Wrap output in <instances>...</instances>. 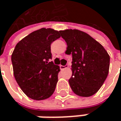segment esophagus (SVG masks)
I'll return each instance as SVG.
<instances>
[{
	"mask_svg": "<svg viewBox=\"0 0 121 121\" xmlns=\"http://www.w3.org/2000/svg\"><path fill=\"white\" fill-rule=\"evenodd\" d=\"M68 68V65H65V66H63V65H60V69H66V68Z\"/></svg>",
	"mask_w": 121,
	"mask_h": 121,
	"instance_id": "1",
	"label": "esophagus"
}]
</instances>
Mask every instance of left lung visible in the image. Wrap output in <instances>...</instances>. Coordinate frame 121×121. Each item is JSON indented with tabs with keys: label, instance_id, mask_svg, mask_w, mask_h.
<instances>
[{
	"label": "left lung",
	"instance_id": "obj_1",
	"mask_svg": "<svg viewBox=\"0 0 121 121\" xmlns=\"http://www.w3.org/2000/svg\"><path fill=\"white\" fill-rule=\"evenodd\" d=\"M68 45L66 53H72V77L69 79L72 91L81 97L95 94L107 79L110 57L98 41L77 29L60 30Z\"/></svg>",
	"mask_w": 121,
	"mask_h": 121
}]
</instances>
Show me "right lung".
<instances>
[{
    "mask_svg": "<svg viewBox=\"0 0 121 121\" xmlns=\"http://www.w3.org/2000/svg\"><path fill=\"white\" fill-rule=\"evenodd\" d=\"M60 37V31L42 28L17 44L11 58L14 76L28 98L42 100L53 93L60 69L49 62L51 44Z\"/></svg>",
    "mask_w": 121,
    "mask_h": 121,
    "instance_id": "obj_1",
    "label": "right lung"
}]
</instances>
